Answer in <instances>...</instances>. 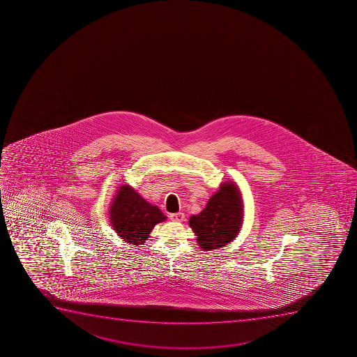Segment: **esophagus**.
Segmentation results:
<instances>
[{
	"label": "esophagus",
	"mask_w": 357,
	"mask_h": 357,
	"mask_svg": "<svg viewBox=\"0 0 357 357\" xmlns=\"http://www.w3.org/2000/svg\"><path fill=\"white\" fill-rule=\"evenodd\" d=\"M169 219L174 221V222H183L185 220V214L184 213H173V214H169Z\"/></svg>",
	"instance_id": "obj_1"
}]
</instances>
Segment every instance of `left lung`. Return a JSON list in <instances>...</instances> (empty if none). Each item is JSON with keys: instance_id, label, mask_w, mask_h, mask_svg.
Segmentation results:
<instances>
[{"instance_id": "obj_1", "label": "left lung", "mask_w": 357, "mask_h": 357, "mask_svg": "<svg viewBox=\"0 0 357 357\" xmlns=\"http://www.w3.org/2000/svg\"><path fill=\"white\" fill-rule=\"evenodd\" d=\"M243 221V202L237 185L221 184L207 206L188 221L199 247L211 251L225 247L240 233Z\"/></svg>"}]
</instances>
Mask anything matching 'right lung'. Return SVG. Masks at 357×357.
Here are the masks:
<instances>
[{"label": "right lung", "mask_w": 357, "mask_h": 357, "mask_svg": "<svg viewBox=\"0 0 357 357\" xmlns=\"http://www.w3.org/2000/svg\"><path fill=\"white\" fill-rule=\"evenodd\" d=\"M109 219L117 235L131 245L144 243L157 223L165 221L166 216L157 206L142 198L129 185L117 190L110 204Z\"/></svg>", "instance_id": "right-lung-1"}]
</instances>
